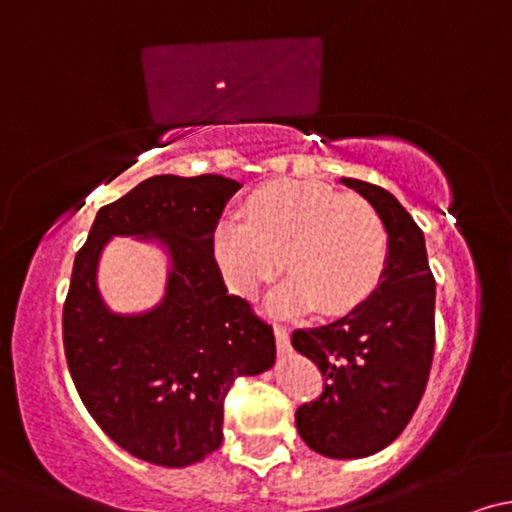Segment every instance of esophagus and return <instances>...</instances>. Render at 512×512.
Here are the masks:
<instances>
[{"instance_id": "obj_1", "label": "esophagus", "mask_w": 512, "mask_h": 512, "mask_svg": "<svg viewBox=\"0 0 512 512\" xmlns=\"http://www.w3.org/2000/svg\"><path fill=\"white\" fill-rule=\"evenodd\" d=\"M274 337H276V349H279V354H289L291 339H289V332H286V327L274 325Z\"/></svg>"}]
</instances>
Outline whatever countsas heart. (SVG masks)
I'll use <instances>...</instances> for the list:
<instances>
[{
  "label": "heart",
  "instance_id": "obj_1",
  "mask_svg": "<svg viewBox=\"0 0 512 512\" xmlns=\"http://www.w3.org/2000/svg\"><path fill=\"white\" fill-rule=\"evenodd\" d=\"M211 248L223 281L238 296H255L281 267L289 279L269 298L272 313L298 315L320 305L325 315H339L378 286L387 236L363 199L284 180L257 190L243 219L223 216Z\"/></svg>",
  "mask_w": 512,
  "mask_h": 512
}]
</instances>
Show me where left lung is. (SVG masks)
I'll return each instance as SVG.
<instances>
[{"instance_id": "1", "label": "left lung", "mask_w": 512, "mask_h": 512, "mask_svg": "<svg viewBox=\"0 0 512 512\" xmlns=\"http://www.w3.org/2000/svg\"><path fill=\"white\" fill-rule=\"evenodd\" d=\"M378 214L387 233L378 289L351 313L296 330L293 349L325 375V392L296 411L310 450L358 460L395 440L424 397L436 346V281L426 240L409 211L370 182L342 178Z\"/></svg>"}]
</instances>
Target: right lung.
<instances>
[{"label": "right lung", "mask_w": 512, "mask_h": 512, "mask_svg": "<svg viewBox=\"0 0 512 512\" xmlns=\"http://www.w3.org/2000/svg\"><path fill=\"white\" fill-rule=\"evenodd\" d=\"M240 187L223 175H154L98 211L74 260L62 317L69 373L96 424L144 462L187 467L219 450L233 380L274 366L272 327L228 296L211 248ZM113 237L167 255V289L149 311L117 314L97 289Z\"/></svg>", "instance_id": "1"}]
</instances>
